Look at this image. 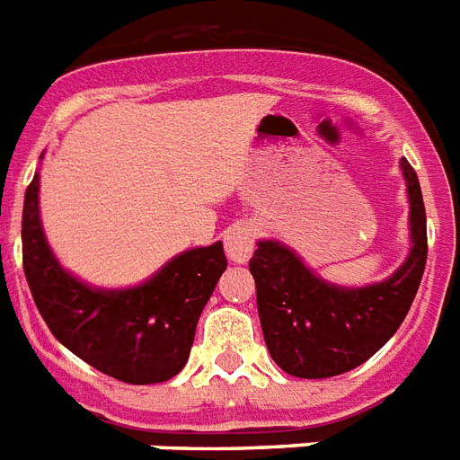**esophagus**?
<instances>
[{"instance_id":"1","label":"esophagus","mask_w":460,"mask_h":460,"mask_svg":"<svg viewBox=\"0 0 460 460\" xmlns=\"http://www.w3.org/2000/svg\"><path fill=\"white\" fill-rule=\"evenodd\" d=\"M226 253L234 263L249 261L256 246V230L249 223H234L226 230Z\"/></svg>"}]
</instances>
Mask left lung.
I'll list each match as a JSON object with an SVG mask.
<instances>
[{
    "instance_id": "8db88e82",
    "label": "left lung",
    "mask_w": 460,
    "mask_h": 460,
    "mask_svg": "<svg viewBox=\"0 0 460 460\" xmlns=\"http://www.w3.org/2000/svg\"><path fill=\"white\" fill-rule=\"evenodd\" d=\"M407 178L411 253L381 284L343 289L322 282L291 249L258 242L249 261L258 317L277 367L298 378H329L355 369L388 343L407 317L426 270L428 230L419 176L402 159Z\"/></svg>"
}]
</instances>
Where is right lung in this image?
I'll return each mask as SVG.
<instances>
[{
  "instance_id": "1",
  "label": "right lung",
  "mask_w": 460,
  "mask_h": 460,
  "mask_svg": "<svg viewBox=\"0 0 460 460\" xmlns=\"http://www.w3.org/2000/svg\"><path fill=\"white\" fill-rule=\"evenodd\" d=\"M37 192L34 173L22 202V270L53 336L117 381L147 385L173 378L188 362L197 320L226 270L221 242L181 253L136 289H91L53 258Z\"/></svg>"
}]
</instances>
